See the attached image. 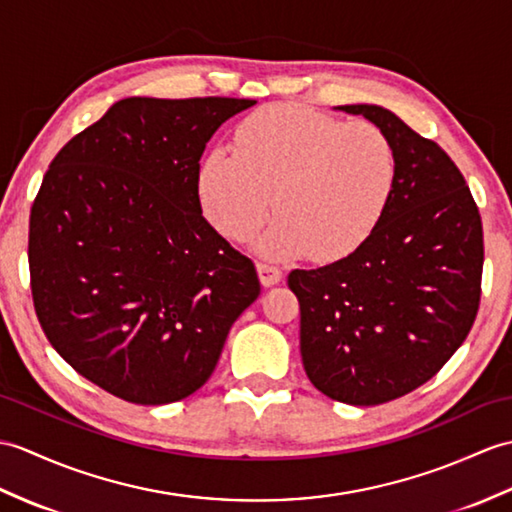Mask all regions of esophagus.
I'll list each match as a JSON object with an SVG mask.
<instances>
[{"mask_svg":"<svg viewBox=\"0 0 512 512\" xmlns=\"http://www.w3.org/2000/svg\"><path fill=\"white\" fill-rule=\"evenodd\" d=\"M257 275L259 281L264 288H272V285H277L283 277V272L277 266H270V264H257Z\"/></svg>","mask_w":512,"mask_h":512,"instance_id":"esophagus-1","label":"esophagus"}]
</instances>
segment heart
Returning <instances> with one entry per match:
<instances>
[{
  "label": "heart",
  "instance_id": "1",
  "mask_svg": "<svg viewBox=\"0 0 512 512\" xmlns=\"http://www.w3.org/2000/svg\"><path fill=\"white\" fill-rule=\"evenodd\" d=\"M397 154L382 128L344 124L299 104H270L216 148L198 174L207 220L231 242L255 235L270 259L347 257L382 222L395 194Z\"/></svg>",
  "mask_w": 512,
  "mask_h": 512
}]
</instances>
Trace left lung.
Instances as JSON below:
<instances>
[{
  "label": "left lung",
  "instance_id": "1",
  "mask_svg": "<svg viewBox=\"0 0 512 512\" xmlns=\"http://www.w3.org/2000/svg\"><path fill=\"white\" fill-rule=\"evenodd\" d=\"M382 128L395 194L371 237L316 270H292L301 358L323 395L377 406L432 379L465 342L480 305L482 220L456 163L377 104L336 106Z\"/></svg>",
  "mask_w": 512,
  "mask_h": 512
}]
</instances>
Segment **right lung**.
Segmentation results:
<instances>
[{
	"label": "right lung",
	"mask_w": 512,
	"mask_h": 512,
	"mask_svg": "<svg viewBox=\"0 0 512 512\" xmlns=\"http://www.w3.org/2000/svg\"><path fill=\"white\" fill-rule=\"evenodd\" d=\"M255 100L126 98L56 154L30 211L32 299L61 358L141 406L211 377L259 296L253 261L202 218L200 157Z\"/></svg>",
	"instance_id": "right-lung-1"
}]
</instances>
